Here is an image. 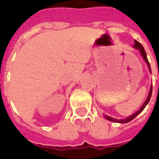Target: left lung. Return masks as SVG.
I'll list each match as a JSON object with an SVG mask.
<instances>
[{"instance_id":"8db88e82","label":"left lung","mask_w":159,"mask_h":159,"mask_svg":"<svg viewBox=\"0 0 159 159\" xmlns=\"http://www.w3.org/2000/svg\"><path fill=\"white\" fill-rule=\"evenodd\" d=\"M134 48H135V49H138L140 51V53H141V56L143 57V58H144V60L146 61V63L148 64V70L150 71V73H151V68H150V64H149L148 62V57H147V53H146V51L144 49V47L138 42V41H136V40H134ZM151 95H152V85H151V88H150V90H149V93H148V98H147V100H146V102L143 103V105L141 106V108L138 110V111H136L134 113H133L132 115H130L128 116L127 118H125V119H115V118H112V117H111V116H108V115H105L104 117L107 119V120H109L111 122H115V123H120V124H125V123H128L130 121H132L134 118H135L143 110L146 108V106L148 105V103L149 102V101H150V98H151Z\"/></svg>"}]
</instances>
